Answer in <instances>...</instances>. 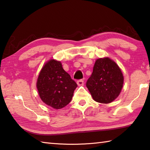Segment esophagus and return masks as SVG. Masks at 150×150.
Returning a JSON list of instances; mask_svg holds the SVG:
<instances>
[{"label": "esophagus", "instance_id": "1", "mask_svg": "<svg viewBox=\"0 0 150 150\" xmlns=\"http://www.w3.org/2000/svg\"><path fill=\"white\" fill-rule=\"evenodd\" d=\"M77 85L78 86H83V85H84V81L82 80V79H80L77 81Z\"/></svg>", "mask_w": 150, "mask_h": 150}]
</instances>
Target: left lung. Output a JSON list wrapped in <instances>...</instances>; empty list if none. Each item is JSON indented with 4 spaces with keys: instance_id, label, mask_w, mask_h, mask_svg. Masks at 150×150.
<instances>
[{
    "instance_id": "1",
    "label": "left lung",
    "mask_w": 150,
    "mask_h": 150,
    "mask_svg": "<svg viewBox=\"0 0 150 150\" xmlns=\"http://www.w3.org/2000/svg\"><path fill=\"white\" fill-rule=\"evenodd\" d=\"M122 73L110 58L98 59L86 86L93 98L100 103H110L116 99L123 86Z\"/></svg>"
}]
</instances>
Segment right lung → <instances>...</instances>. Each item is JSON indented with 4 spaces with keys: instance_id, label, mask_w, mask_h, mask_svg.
Instances as JSON below:
<instances>
[{
    "instance_id": "obj_1",
    "label": "right lung",
    "mask_w": 150,
    "mask_h": 150,
    "mask_svg": "<svg viewBox=\"0 0 150 150\" xmlns=\"http://www.w3.org/2000/svg\"><path fill=\"white\" fill-rule=\"evenodd\" d=\"M77 83L63 69L60 62L52 59L45 63L38 78L37 88L43 102L55 109L69 104Z\"/></svg>"
}]
</instances>
